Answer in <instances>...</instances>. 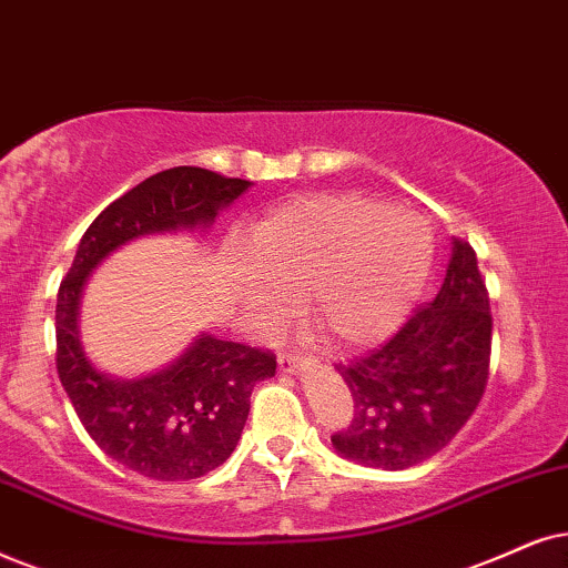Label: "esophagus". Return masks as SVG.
Here are the masks:
<instances>
[{
	"label": "esophagus",
	"mask_w": 568,
	"mask_h": 568,
	"mask_svg": "<svg viewBox=\"0 0 568 568\" xmlns=\"http://www.w3.org/2000/svg\"><path fill=\"white\" fill-rule=\"evenodd\" d=\"M277 364H280V369H283V372H296V369L304 367L306 358L298 356V354H280Z\"/></svg>",
	"instance_id": "1"
}]
</instances>
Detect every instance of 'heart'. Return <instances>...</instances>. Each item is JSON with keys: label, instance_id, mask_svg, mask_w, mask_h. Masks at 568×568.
<instances>
[{"label": "heart", "instance_id": "1", "mask_svg": "<svg viewBox=\"0 0 568 568\" xmlns=\"http://www.w3.org/2000/svg\"><path fill=\"white\" fill-rule=\"evenodd\" d=\"M241 291L262 325L291 317L298 293L329 343L362 348L406 320L433 270L419 214L358 193H312L277 206L241 239Z\"/></svg>", "mask_w": 568, "mask_h": 568}]
</instances>
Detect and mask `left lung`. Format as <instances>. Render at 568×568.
I'll return each instance as SVG.
<instances>
[{
    "label": "left lung",
    "instance_id": "left-lung-1",
    "mask_svg": "<svg viewBox=\"0 0 568 568\" xmlns=\"http://www.w3.org/2000/svg\"><path fill=\"white\" fill-rule=\"evenodd\" d=\"M493 314L477 254L454 241L437 296L383 346L337 364L354 419L329 437L341 456L377 469H408L454 440L490 375Z\"/></svg>",
    "mask_w": 568,
    "mask_h": 568
}]
</instances>
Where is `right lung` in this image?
<instances>
[{
    "label": "right lung",
    "mask_w": 568,
    "mask_h": 568,
    "mask_svg": "<svg viewBox=\"0 0 568 568\" xmlns=\"http://www.w3.org/2000/svg\"><path fill=\"white\" fill-rule=\"evenodd\" d=\"M248 185L204 168L156 172L91 222L60 283L54 327L64 393L93 443L149 479L183 483L225 464L248 419L251 390L275 375V354L204 333L154 375L110 377L93 367L81 346L83 285L104 256L139 235L210 227Z\"/></svg>",
    "instance_id": "right-lung-1"
}]
</instances>
